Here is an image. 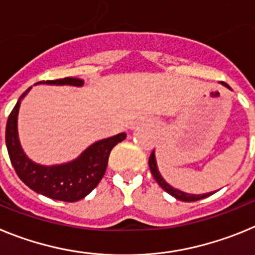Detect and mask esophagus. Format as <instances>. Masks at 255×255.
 <instances>
[{
	"instance_id": "1",
	"label": "esophagus",
	"mask_w": 255,
	"mask_h": 255,
	"mask_svg": "<svg viewBox=\"0 0 255 255\" xmlns=\"http://www.w3.org/2000/svg\"><path fill=\"white\" fill-rule=\"evenodd\" d=\"M135 128H136V126H135Z\"/></svg>"
}]
</instances>
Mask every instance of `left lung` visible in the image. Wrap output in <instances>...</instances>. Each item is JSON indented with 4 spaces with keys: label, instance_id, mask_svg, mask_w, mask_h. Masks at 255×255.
<instances>
[{
    "label": "left lung",
    "instance_id": "8db88e82",
    "mask_svg": "<svg viewBox=\"0 0 255 255\" xmlns=\"http://www.w3.org/2000/svg\"><path fill=\"white\" fill-rule=\"evenodd\" d=\"M224 85H226L227 88H230L229 85L226 84V83H222ZM149 168H150V172H152L153 177L155 179V181L158 182V185L161 186L162 189H163L164 191H167L168 194H171L172 197H175L176 199L179 200H182V202H195V200H200L203 199V198H207L209 197V195L212 194V193H207V194H200V195H194V194H188V193H184V191H180L177 190V189H173L172 186H170L167 184V182L164 181L163 179H162V176L159 175L158 172V168H157V164H155V158H154V152H152V154H150L149 157Z\"/></svg>",
    "mask_w": 255,
    "mask_h": 255
}]
</instances>
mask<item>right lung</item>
<instances>
[{"instance_id": "right-lung-1", "label": "right lung", "mask_w": 255, "mask_h": 255, "mask_svg": "<svg viewBox=\"0 0 255 255\" xmlns=\"http://www.w3.org/2000/svg\"><path fill=\"white\" fill-rule=\"evenodd\" d=\"M38 83L56 85L67 84L76 85V87H82L84 84L82 79L76 78H64L57 80H47V82L43 80ZM30 88L26 89L25 93H22L20 100L30 91ZM20 100L8 115L7 124H6V147L17 176L31 190L46 195L51 199L76 202L87 197L102 180L107 168L108 155L117 143H120L126 138L125 132L92 144L75 161L69 163L57 164V166L37 164L31 162L25 153L22 152L17 138V112H19Z\"/></svg>"}]
</instances>
